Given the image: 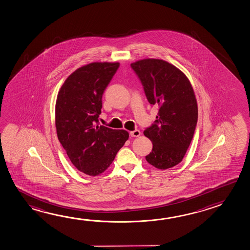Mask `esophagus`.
I'll return each instance as SVG.
<instances>
[{"instance_id":"esophagus-1","label":"esophagus","mask_w":250,"mask_h":250,"mask_svg":"<svg viewBox=\"0 0 250 250\" xmlns=\"http://www.w3.org/2000/svg\"><path fill=\"white\" fill-rule=\"evenodd\" d=\"M140 135H141V132H140V130H137V129L130 132V136L132 137H138V136H140Z\"/></svg>"}]
</instances>
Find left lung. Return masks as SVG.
I'll use <instances>...</instances> for the list:
<instances>
[{
	"instance_id": "obj_1",
	"label": "left lung",
	"mask_w": 250,
	"mask_h": 250,
	"mask_svg": "<svg viewBox=\"0 0 250 250\" xmlns=\"http://www.w3.org/2000/svg\"><path fill=\"white\" fill-rule=\"evenodd\" d=\"M151 105L159 106L157 120L144 130L152 142L145 158L157 169L172 168L182 161L193 137L198 104L187 75L172 63L144 59L131 63Z\"/></svg>"
}]
</instances>
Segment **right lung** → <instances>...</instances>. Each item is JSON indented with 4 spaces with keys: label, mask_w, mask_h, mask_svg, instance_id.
Returning <instances> with one entry per match:
<instances>
[{
    "label": "right lung",
    "mask_w": 250,
    "mask_h": 250,
    "mask_svg": "<svg viewBox=\"0 0 250 250\" xmlns=\"http://www.w3.org/2000/svg\"><path fill=\"white\" fill-rule=\"evenodd\" d=\"M118 62H93L78 68L60 87L55 106L57 136L72 165L95 177L106 170L128 139V132L99 124L102 95Z\"/></svg>",
    "instance_id": "obj_1"
}]
</instances>
